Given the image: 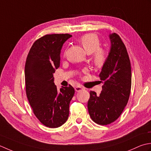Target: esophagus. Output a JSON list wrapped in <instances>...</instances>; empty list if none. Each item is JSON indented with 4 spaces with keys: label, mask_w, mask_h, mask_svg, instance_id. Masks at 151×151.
Masks as SVG:
<instances>
[{
    "label": "esophagus",
    "mask_w": 151,
    "mask_h": 151,
    "mask_svg": "<svg viewBox=\"0 0 151 151\" xmlns=\"http://www.w3.org/2000/svg\"><path fill=\"white\" fill-rule=\"evenodd\" d=\"M84 88L81 87V86H77V87H75V91L76 92H79V91H81L83 90H84Z\"/></svg>",
    "instance_id": "1"
}]
</instances>
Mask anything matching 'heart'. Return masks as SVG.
Masks as SVG:
<instances>
[{
	"mask_svg": "<svg viewBox=\"0 0 151 151\" xmlns=\"http://www.w3.org/2000/svg\"><path fill=\"white\" fill-rule=\"evenodd\" d=\"M84 50L88 54H93V62L97 66H102L107 58L106 51L100 47V42L97 35L94 34H86L79 39Z\"/></svg>",
	"mask_w": 151,
	"mask_h": 151,
	"instance_id": "obj_1",
	"label": "heart"
}]
</instances>
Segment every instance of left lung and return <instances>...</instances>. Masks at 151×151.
<instances>
[{
	"label": "left lung",
	"mask_w": 151,
	"mask_h": 151,
	"mask_svg": "<svg viewBox=\"0 0 151 151\" xmlns=\"http://www.w3.org/2000/svg\"><path fill=\"white\" fill-rule=\"evenodd\" d=\"M109 52L99 77L104 81L99 96L90 91L88 110L91 118L100 125L117 119L127 106L132 85L130 58L124 43L116 33L110 34Z\"/></svg>",
	"instance_id": "obj_1"
}]
</instances>
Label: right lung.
<instances>
[{
  "instance_id": "1",
  "label": "right lung",
  "mask_w": 151,
  "mask_h": 151,
  "mask_svg": "<svg viewBox=\"0 0 151 151\" xmlns=\"http://www.w3.org/2000/svg\"><path fill=\"white\" fill-rule=\"evenodd\" d=\"M72 36L54 34L34 43L24 67L26 93L38 119L45 127L58 128L66 122L70 102L75 93L71 85L58 91L53 73L60 66L63 45Z\"/></svg>"
}]
</instances>
